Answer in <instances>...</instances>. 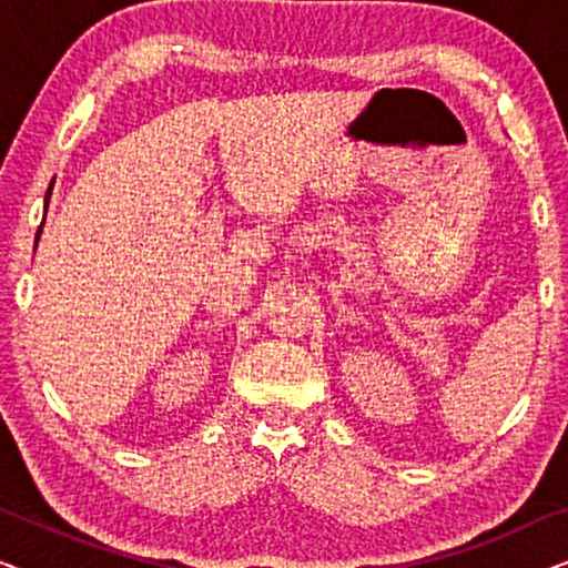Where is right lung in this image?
<instances>
[{
    "label": "right lung",
    "instance_id": "1",
    "mask_svg": "<svg viewBox=\"0 0 568 568\" xmlns=\"http://www.w3.org/2000/svg\"><path fill=\"white\" fill-rule=\"evenodd\" d=\"M49 199H51V189H49V193H45V206H49ZM41 232H43V224H41V227H38V235H36V245H38V237H41Z\"/></svg>",
    "mask_w": 568,
    "mask_h": 568
}]
</instances>
